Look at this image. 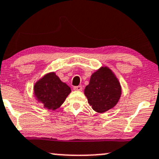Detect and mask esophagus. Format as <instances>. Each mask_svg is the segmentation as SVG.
<instances>
[{
	"mask_svg": "<svg viewBox=\"0 0 159 159\" xmlns=\"http://www.w3.org/2000/svg\"><path fill=\"white\" fill-rule=\"evenodd\" d=\"M82 88L81 86H77V87H73V89L74 90H78V91H81L82 90Z\"/></svg>",
	"mask_w": 159,
	"mask_h": 159,
	"instance_id": "esophagus-1",
	"label": "esophagus"
}]
</instances>
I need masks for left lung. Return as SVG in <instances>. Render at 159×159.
<instances>
[{
  "label": "left lung",
  "instance_id": "left-lung-1",
  "mask_svg": "<svg viewBox=\"0 0 159 159\" xmlns=\"http://www.w3.org/2000/svg\"><path fill=\"white\" fill-rule=\"evenodd\" d=\"M84 95L93 110L104 113L118 104L121 86L114 72L108 66H103L92 74Z\"/></svg>",
  "mask_w": 159,
  "mask_h": 159
}]
</instances>
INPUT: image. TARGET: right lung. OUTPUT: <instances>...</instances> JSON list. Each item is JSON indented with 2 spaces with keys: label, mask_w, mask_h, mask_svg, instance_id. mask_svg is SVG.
Segmentation results:
<instances>
[{
  "label": "right lung",
  "mask_w": 159,
  "mask_h": 159,
  "mask_svg": "<svg viewBox=\"0 0 159 159\" xmlns=\"http://www.w3.org/2000/svg\"><path fill=\"white\" fill-rule=\"evenodd\" d=\"M33 89L38 103H41L43 108L51 110L60 107L71 93L70 87L61 81L55 72H48L38 80Z\"/></svg>",
  "instance_id": "add662e5"
}]
</instances>
